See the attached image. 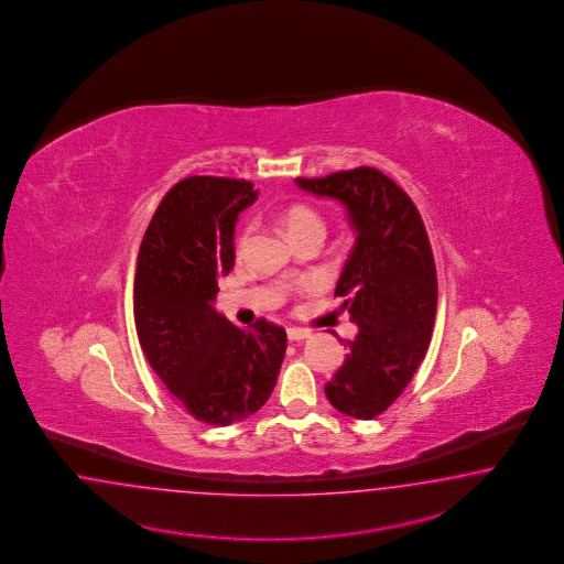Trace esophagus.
I'll list each match as a JSON object with an SVG mask.
<instances>
[{
  "instance_id": "1",
  "label": "esophagus",
  "mask_w": 564,
  "mask_h": 564,
  "mask_svg": "<svg viewBox=\"0 0 564 564\" xmlns=\"http://www.w3.org/2000/svg\"><path fill=\"white\" fill-rule=\"evenodd\" d=\"M288 337H290V341H304V339L310 337V330L300 328V326H290L288 328Z\"/></svg>"
}]
</instances>
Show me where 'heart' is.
<instances>
[{
    "instance_id": "heart-1",
    "label": "heart",
    "mask_w": 564,
    "mask_h": 564,
    "mask_svg": "<svg viewBox=\"0 0 564 564\" xmlns=\"http://www.w3.org/2000/svg\"><path fill=\"white\" fill-rule=\"evenodd\" d=\"M281 223L288 231L291 239L302 238V236H310V234H323L325 236V219L318 210H314L312 206L307 205H293L283 213ZM248 243V231L241 234L239 238L238 250L241 252Z\"/></svg>"
}]
</instances>
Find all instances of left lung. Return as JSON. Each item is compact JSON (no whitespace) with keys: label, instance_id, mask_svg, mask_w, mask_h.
Wrapping results in <instances>:
<instances>
[{"label":"left lung","instance_id":"8db88e82","mask_svg":"<svg viewBox=\"0 0 564 564\" xmlns=\"http://www.w3.org/2000/svg\"><path fill=\"white\" fill-rule=\"evenodd\" d=\"M295 184L343 203L356 229L335 295L359 330L325 393L335 410L372 420L405 391L432 337L438 285L426 227L410 196L375 167Z\"/></svg>","mask_w":564,"mask_h":564}]
</instances>
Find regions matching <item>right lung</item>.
<instances>
[{
    "instance_id": "add662e5",
    "label": "right lung",
    "mask_w": 564,
    "mask_h": 564,
    "mask_svg": "<svg viewBox=\"0 0 564 564\" xmlns=\"http://www.w3.org/2000/svg\"><path fill=\"white\" fill-rule=\"evenodd\" d=\"M258 198L246 180L194 175L165 194L138 252L134 321L154 375L192 417L229 426L271 397L285 328L231 325L213 302L234 269L238 215Z\"/></svg>"
}]
</instances>
